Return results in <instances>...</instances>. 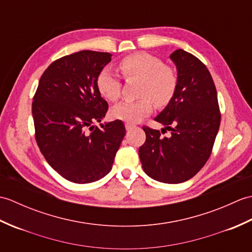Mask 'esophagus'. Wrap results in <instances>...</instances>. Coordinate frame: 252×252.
Instances as JSON below:
<instances>
[{"label":"esophagus","instance_id":"obj_1","mask_svg":"<svg viewBox=\"0 0 252 252\" xmlns=\"http://www.w3.org/2000/svg\"><path fill=\"white\" fill-rule=\"evenodd\" d=\"M133 127H134V126L131 125V123H126V131L132 130Z\"/></svg>","mask_w":252,"mask_h":252}]
</instances>
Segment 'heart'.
Instances as JSON below:
<instances>
[{"mask_svg":"<svg viewBox=\"0 0 252 252\" xmlns=\"http://www.w3.org/2000/svg\"><path fill=\"white\" fill-rule=\"evenodd\" d=\"M119 68L126 78H140L143 80L141 100H123L110 110L111 116L127 123H137L153 111V100L159 106L167 105L175 93L178 79L162 61L147 53H136L122 58ZM98 92L107 100L115 101L120 96L121 81L115 70L105 67L96 80ZM150 98L148 99V97Z\"/></svg>","mask_w":252,"mask_h":252,"instance_id":"b5f03b06","label":"heart"}]
</instances>
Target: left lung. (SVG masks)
Listing matches in <instances>:
<instances>
[{"instance_id":"left-lung-1","label":"left lung","mask_w":252,"mask_h":252,"mask_svg":"<svg viewBox=\"0 0 252 252\" xmlns=\"http://www.w3.org/2000/svg\"><path fill=\"white\" fill-rule=\"evenodd\" d=\"M178 70L172 99L155 118L161 132L143 126L146 141L138 149L143 170L152 179L178 184L191 179L206 164L220 127L215 82L207 67L190 53L176 50L170 55ZM171 131L163 138V130Z\"/></svg>"}]
</instances>
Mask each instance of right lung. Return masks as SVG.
Segmentation results:
<instances>
[{
  "mask_svg": "<svg viewBox=\"0 0 252 252\" xmlns=\"http://www.w3.org/2000/svg\"><path fill=\"white\" fill-rule=\"evenodd\" d=\"M111 54L81 51L52 63L37 85L32 103L35 140L58 174L87 184L109 173L126 135L121 120L100 122L108 104L96 80Z\"/></svg>",
  "mask_w": 252,
  "mask_h": 252,
  "instance_id": "add662e5",
  "label": "right lung"
}]
</instances>
